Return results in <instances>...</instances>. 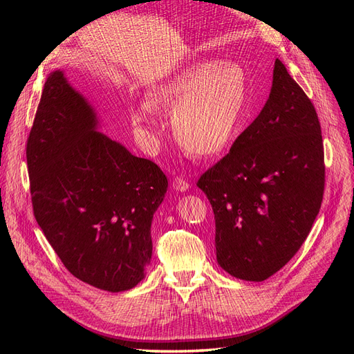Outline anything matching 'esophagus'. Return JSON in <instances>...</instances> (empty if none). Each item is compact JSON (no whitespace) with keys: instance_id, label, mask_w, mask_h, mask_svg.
I'll return each mask as SVG.
<instances>
[{"instance_id":"34e87169","label":"esophagus","mask_w":354,"mask_h":354,"mask_svg":"<svg viewBox=\"0 0 354 354\" xmlns=\"http://www.w3.org/2000/svg\"><path fill=\"white\" fill-rule=\"evenodd\" d=\"M172 187H174V189L178 191V192H185V191L189 189V184H188V182H187L184 178H180V176H176V178L174 179Z\"/></svg>"}]
</instances>
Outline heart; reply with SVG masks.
<instances>
[{
    "label": "heart",
    "instance_id": "heart-1",
    "mask_svg": "<svg viewBox=\"0 0 354 354\" xmlns=\"http://www.w3.org/2000/svg\"><path fill=\"white\" fill-rule=\"evenodd\" d=\"M248 75L233 61H198L154 84L147 103L133 111L141 129L156 127L153 109L170 113L174 137L187 153L208 157L223 151L243 113Z\"/></svg>",
    "mask_w": 354,
    "mask_h": 354
}]
</instances>
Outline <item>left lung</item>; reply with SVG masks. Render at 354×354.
<instances>
[{
    "label": "left lung",
    "instance_id": "8db88e82",
    "mask_svg": "<svg viewBox=\"0 0 354 354\" xmlns=\"http://www.w3.org/2000/svg\"><path fill=\"white\" fill-rule=\"evenodd\" d=\"M324 182L317 111L276 59L263 111L197 184L214 212L218 266L246 281L283 268L319 213Z\"/></svg>",
    "mask_w": 354,
    "mask_h": 354
}]
</instances>
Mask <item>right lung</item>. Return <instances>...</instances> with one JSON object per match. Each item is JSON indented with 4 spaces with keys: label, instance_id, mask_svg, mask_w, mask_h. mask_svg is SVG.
Here are the masks:
<instances>
[{
    "label": "right lung",
    "instance_id": "obj_1",
    "mask_svg": "<svg viewBox=\"0 0 354 354\" xmlns=\"http://www.w3.org/2000/svg\"><path fill=\"white\" fill-rule=\"evenodd\" d=\"M91 103L62 70L48 75L28 140L33 213L74 277L100 290L137 286L151 259V220L167 179L99 133Z\"/></svg>",
    "mask_w": 354,
    "mask_h": 354
}]
</instances>
